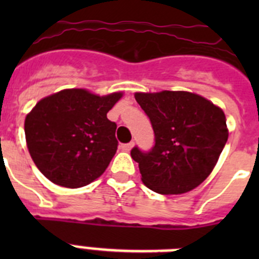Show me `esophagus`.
I'll return each instance as SVG.
<instances>
[{"label": "esophagus", "mask_w": 259, "mask_h": 259, "mask_svg": "<svg viewBox=\"0 0 259 259\" xmlns=\"http://www.w3.org/2000/svg\"><path fill=\"white\" fill-rule=\"evenodd\" d=\"M134 145H135L134 141H131V143H128V144H123L122 149L124 150V152H130V150H131L132 148H134Z\"/></svg>", "instance_id": "obj_1"}]
</instances>
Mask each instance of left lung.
Instances as JSON below:
<instances>
[{"instance_id":"8db88e82","label":"left lung","mask_w":259,"mask_h":259,"mask_svg":"<svg viewBox=\"0 0 259 259\" xmlns=\"http://www.w3.org/2000/svg\"><path fill=\"white\" fill-rule=\"evenodd\" d=\"M135 98L149 116L155 137L149 152L137 146L131 150L144 184L161 194L187 193L198 187L227 143L223 110L184 91L136 93Z\"/></svg>"}]
</instances>
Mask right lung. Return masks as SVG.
I'll list each match as a JSON object with an SVG mask.
<instances>
[{
    "label": "right lung",
    "mask_w": 259,
    "mask_h": 259,
    "mask_svg": "<svg viewBox=\"0 0 259 259\" xmlns=\"http://www.w3.org/2000/svg\"><path fill=\"white\" fill-rule=\"evenodd\" d=\"M122 92L97 96L65 89L42 98L26 116L27 148L41 174L66 188L88 185L105 172L118 141L106 114Z\"/></svg>",
    "instance_id": "obj_1"
}]
</instances>
